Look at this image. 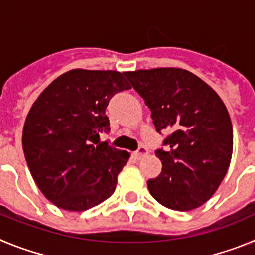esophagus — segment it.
<instances>
[{"label": "esophagus", "mask_w": 255, "mask_h": 255, "mask_svg": "<svg viewBox=\"0 0 255 255\" xmlns=\"http://www.w3.org/2000/svg\"><path fill=\"white\" fill-rule=\"evenodd\" d=\"M147 153H148L147 148H145V147H139L138 150H136V152L134 153V155H135V158H136V159H140L141 157H144V155L147 154Z\"/></svg>", "instance_id": "obj_1"}]
</instances>
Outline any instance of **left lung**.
<instances>
[{
    "mask_svg": "<svg viewBox=\"0 0 255 255\" xmlns=\"http://www.w3.org/2000/svg\"><path fill=\"white\" fill-rule=\"evenodd\" d=\"M150 108L155 130L167 131L166 150H155L162 171L148 180L152 197L175 211H191L215 194L233 155V125L226 106L207 83L175 67L128 71Z\"/></svg>",
    "mask_w": 255,
    "mask_h": 255,
    "instance_id": "8db88e82",
    "label": "left lung"
}]
</instances>
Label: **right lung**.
<instances>
[{
	"label": "right lung",
	"mask_w": 255,
	"mask_h": 255,
	"mask_svg": "<svg viewBox=\"0 0 255 255\" xmlns=\"http://www.w3.org/2000/svg\"><path fill=\"white\" fill-rule=\"evenodd\" d=\"M130 88L119 71L75 69L55 79L31 106L22 149L35 184L58 208L87 211L116 189L129 153L100 135L110 131V100Z\"/></svg>",
	"instance_id": "obj_1"
}]
</instances>
